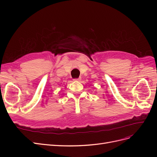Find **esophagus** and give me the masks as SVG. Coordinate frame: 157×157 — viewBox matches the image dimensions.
I'll list each match as a JSON object with an SVG mask.
<instances>
[{"label": "esophagus", "mask_w": 157, "mask_h": 157, "mask_svg": "<svg viewBox=\"0 0 157 157\" xmlns=\"http://www.w3.org/2000/svg\"><path fill=\"white\" fill-rule=\"evenodd\" d=\"M80 80H81V78H80V77H79V78H74V79H73L74 81H80Z\"/></svg>", "instance_id": "esophagus-1"}]
</instances>
